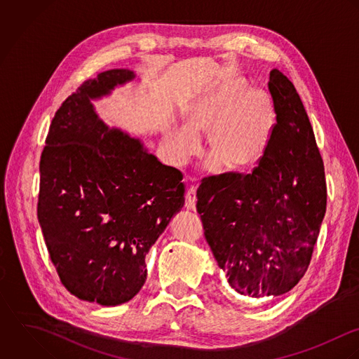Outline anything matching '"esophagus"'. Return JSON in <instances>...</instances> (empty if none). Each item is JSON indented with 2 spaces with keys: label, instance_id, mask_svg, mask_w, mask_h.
<instances>
[{
  "label": "esophagus",
  "instance_id": "1",
  "mask_svg": "<svg viewBox=\"0 0 359 359\" xmlns=\"http://www.w3.org/2000/svg\"><path fill=\"white\" fill-rule=\"evenodd\" d=\"M196 201H197V197H196V189H189L186 191V201H184V205L187 210H191L194 211L196 210Z\"/></svg>",
  "mask_w": 359,
  "mask_h": 359
}]
</instances>
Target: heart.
Here are the masks:
<instances>
[{
  "label": "heart",
  "mask_w": 359,
  "mask_h": 359,
  "mask_svg": "<svg viewBox=\"0 0 359 359\" xmlns=\"http://www.w3.org/2000/svg\"><path fill=\"white\" fill-rule=\"evenodd\" d=\"M247 90L244 81L230 80L194 104L184 116V130L165 136L172 163H184L196 151L197 139L208 133L205 156L224 172H243L262 158L273 126L269 100Z\"/></svg>",
  "instance_id": "b5f03b06"
}]
</instances>
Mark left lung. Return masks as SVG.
Wrapping results in <instances>:
<instances>
[{"instance_id":"1","label":"left lung","mask_w":359,"mask_h":359,"mask_svg":"<svg viewBox=\"0 0 359 359\" xmlns=\"http://www.w3.org/2000/svg\"><path fill=\"white\" fill-rule=\"evenodd\" d=\"M276 123L251 173L205 176L197 212L217 266L250 302L286 294L305 275L326 212L325 166L302 101L269 73Z\"/></svg>"}]
</instances>
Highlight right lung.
I'll use <instances>...</instances> for the list:
<instances>
[{
    "label": "right lung",
    "instance_id": "1",
    "mask_svg": "<svg viewBox=\"0 0 359 359\" xmlns=\"http://www.w3.org/2000/svg\"><path fill=\"white\" fill-rule=\"evenodd\" d=\"M133 77L111 69L86 80L55 112L40 159L37 217L51 262L71 294L105 306L140 291L145 255L184 204L182 172L93 109Z\"/></svg>",
    "mask_w": 359,
    "mask_h": 359
}]
</instances>
